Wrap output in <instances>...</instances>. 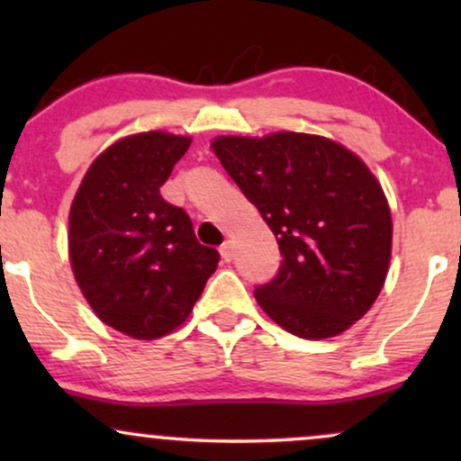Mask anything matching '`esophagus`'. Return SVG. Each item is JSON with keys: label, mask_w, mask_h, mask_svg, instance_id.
<instances>
[{"label": "esophagus", "mask_w": 461, "mask_h": 461, "mask_svg": "<svg viewBox=\"0 0 461 461\" xmlns=\"http://www.w3.org/2000/svg\"><path fill=\"white\" fill-rule=\"evenodd\" d=\"M234 256H236L234 245H231L230 240L223 242V245H221V258H223L225 262H231V260H234Z\"/></svg>", "instance_id": "esophagus-1"}]
</instances>
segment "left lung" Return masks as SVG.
Returning a JSON list of instances; mask_svg holds the SVG:
<instances>
[{
    "instance_id": "left-lung-1",
    "label": "left lung",
    "mask_w": 461,
    "mask_h": 461,
    "mask_svg": "<svg viewBox=\"0 0 461 461\" xmlns=\"http://www.w3.org/2000/svg\"><path fill=\"white\" fill-rule=\"evenodd\" d=\"M212 149L271 227L284 262L256 299L299 338L342 333L375 303L388 275L393 219L373 173L322 136H221Z\"/></svg>"
}]
</instances>
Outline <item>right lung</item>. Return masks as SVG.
<instances>
[{"label": "right lung", "mask_w": 461, "mask_h": 461, "mask_svg": "<svg viewBox=\"0 0 461 461\" xmlns=\"http://www.w3.org/2000/svg\"><path fill=\"white\" fill-rule=\"evenodd\" d=\"M190 139L145 131L114 142L82 179L68 214L77 285L105 325L153 340L188 319L221 256L162 184Z\"/></svg>", "instance_id": "obj_1"}]
</instances>
